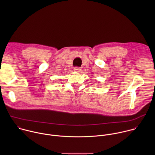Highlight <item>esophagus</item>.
Here are the masks:
<instances>
[{"label":"esophagus","instance_id":"1","mask_svg":"<svg viewBox=\"0 0 155 155\" xmlns=\"http://www.w3.org/2000/svg\"><path fill=\"white\" fill-rule=\"evenodd\" d=\"M74 71L77 72H80L81 71V69L80 68H74Z\"/></svg>","mask_w":155,"mask_h":155}]
</instances>
